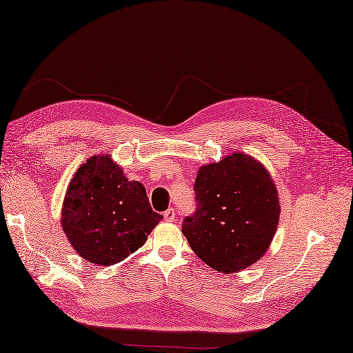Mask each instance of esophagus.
I'll return each mask as SVG.
<instances>
[{
	"mask_svg": "<svg viewBox=\"0 0 353 353\" xmlns=\"http://www.w3.org/2000/svg\"><path fill=\"white\" fill-rule=\"evenodd\" d=\"M163 220H165V221H174V220H176V212H174V209H172V208L167 209V211L163 212Z\"/></svg>",
	"mask_w": 353,
	"mask_h": 353,
	"instance_id": "esophagus-1",
	"label": "esophagus"
}]
</instances>
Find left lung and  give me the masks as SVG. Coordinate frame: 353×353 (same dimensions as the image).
Listing matches in <instances>:
<instances>
[{"label":"left lung","instance_id":"8db88e82","mask_svg":"<svg viewBox=\"0 0 353 353\" xmlns=\"http://www.w3.org/2000/svg\"><path fill=\"white\" fill-rule=\"evenodd\" d=\"M197 208L182 232L191 249L221 273H235L264 256L279 223V199L264 165L234 153L197 172Z\"/></svg>","mask_w":353,"mask_h":353}]
</instances>
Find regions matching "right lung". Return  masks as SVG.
I'll return each instance as SVG.
<instances>
[{
	"label": "right lung",
	"mask_w": 353,
	"mask_h": 353,
	"mask_svg": "<svg viewBox=\"0 0 353 353\" xmlns=\"http://www.w3.org/2000/svg\"><path fill=\"white\" fill-rule=\"evenodd\" d=\"M161 220L142 183L124 177L108 154L92 156L76 171L62 209L71 245L99 265H114L137 252Z\"/></svg>",
	"instance_id": "right-lung-1"
}]
</instances>
